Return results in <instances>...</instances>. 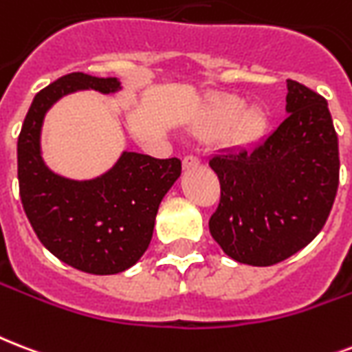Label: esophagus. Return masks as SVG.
I'll return each instance as SVG.
<instances>
[{"label":"esophagus","instance_id":"34e87169","mask_svg":"<svg viewBox=\"0 0 352 352\" xmlns=\"http://www.w3.org/2000/svg\"><path fill=\"white\" fill-rule=\"evenodd\" d=\"M199 166V158L194 157V155H188V157H184V160H182V168L184 170H192V168H197Z\"/></svg>","mask_w":352,"mask_h":352}]
</instances>
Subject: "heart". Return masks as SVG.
I'll return each mask as SVG.
<instances>
[{"label":"heart","mask_w":352,"mask_h":352,"mask_svg":"<svg viewBox=\"0 0 352 352\" xmlns=\"http://www.w3.org/2000/svg\"><path fill=\"white\" fill-rule=\"evenodd\" d=\"M249 103L234 96L212 98L201 118L195 123V133L205 138H219L238 127L243 140L258 136L264 129V118L260 114H248Z\"/></svg>","instance_id":"b5f03b06"}]
</instances>
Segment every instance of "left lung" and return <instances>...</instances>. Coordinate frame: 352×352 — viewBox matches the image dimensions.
<instances>
[{"instance_id":"1","label":"left lung","mask_w":352,"mask_h":352,"mask_svg":"<svg viewBox=\"0 0 352 352\" xmlns=\"http://www.w3.org/2000/svg\"><path fill=\"white\" fill-rule=\"evenodd\" d=\"M286 112L258 144L208 160L221 184L210 234L240 264L273 265L307 248L336 197L340 157L329 104L288 79Z\"/></svg>"}]
</instances>
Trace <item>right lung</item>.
Returning a JSON list of instances; mask_svg holds the SVG:
<instances>
[{
    "label": "right lung",
    "instance_id": "1",
    "mask_svg": "<svg viewBox=\"0 0 352 352\" xmlns=\"http://www.w3.org/2000/svg\"><path fill=\"white\" fill-rule=\"evenodd\" d=\"M79 90L116 94L122 82L75 72L34 96L18 136L21 205L38 240L64 264L116 275L149 248L158 206L181 177V160L123 151L111 170L85 181L50 170L40 146L44 118L58 99Z\"/></svg>",
    "mask_w": 352,
    "mask_h": 352
}]
</instances>
